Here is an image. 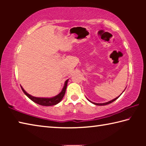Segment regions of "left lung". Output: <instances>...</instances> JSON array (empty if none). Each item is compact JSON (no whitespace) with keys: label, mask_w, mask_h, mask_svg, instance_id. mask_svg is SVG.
Returning <instances> with one entry per match:
<instances>
[{"label":"left lung","mask_w":146,"mask_h":146,"mask_svg":"<svg viewBox=\"0 0 146 146\" xmlns=\"http://www.w3.org/2000/svg\"><path fill=\"white\" fill-rule=\"evenodd\" d=\"M122 92V93H123ZM122 94H120V95H122ZM120 95H119V96H118V97H117V98H114V99H113V100H111V101H109V102H105V103H95V102H91V101H90V100H88L89 101H90V102H91V103H93V104H95V105H97V106H105V105H107V104H111V103H112L113 102H114V101L115 100H117V98H118V97H120Z\"/></svg>","instance_id":"8db88e82"}]
</instances>
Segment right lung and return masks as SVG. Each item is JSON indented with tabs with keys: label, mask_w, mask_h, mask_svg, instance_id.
Here are the masks:
<instances>
[{
	"label": "right lung",
	"mask_w": 146,
	"mask_h": 146,
	"mask_svg": "<svg viewBox=\"0 0 146 146\" xmlns=\"http://www.w3.org/2000/svg\"><path fill=\"white\" fill-rule=\"evenodd\" d=\"M68 82V79L67 80H66L65 83H64V86L62 88V90L61 91V92L59 94H58L57 95H56L55 97H51V98H40V97H33V96L29 95V94L27 93L21 86V87L22 88V90H23V91L24 93V94H25L29 99H31L32 101H33L34 102H35L41 106H54V105L57 104L60 102L62 100V99L64 95H65Z\"/></svg>",
	"instance_id": "1"
}]
</instances>
